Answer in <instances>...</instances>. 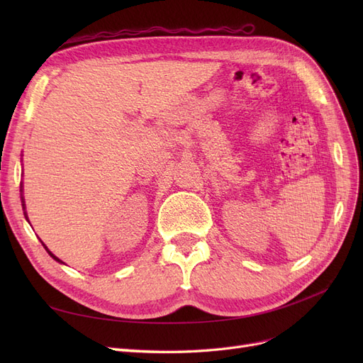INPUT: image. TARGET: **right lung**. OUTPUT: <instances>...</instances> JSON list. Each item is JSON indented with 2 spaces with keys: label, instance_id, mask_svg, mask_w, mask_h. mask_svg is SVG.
<instances>
[{
  "label": "right lung",
  "instance_id": "add662e5",
  "mask_svg": "<svg viewBox=\"0 0 363 363\" xmlns=\"http://www.w3.org/2000/svg\"><path fill=\"white\" fill-rule=\"evenodd\" d=\"M21 203H23V208H24V215H26V218H27V221H28V216H27V212H26V200H24V195H23V184H21ZM40 242H42V240H40ZM42 245H43V248H45V250L48 251V255H50V256H51V257H52L54 260H56V262H59V263H65V262H62V260H60V259H59L57 256H54V255H52V252H51V251L48 250V247H47L45 244H43V242H42Z\"/></svg>",
  "mask_w": 363,
  "mask_h": 363
}]
</instances>
